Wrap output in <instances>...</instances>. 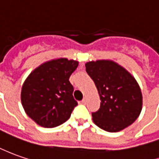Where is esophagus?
<instances>
[{
  "mask_svg": "<svg viewBox=\"0 0 159 159\" xmlns=\"http://www.w3.org/2000/svg\"><path fill=\"white\" fill-rule=\"evenodd\" d=\"M81 102H82V103H86V98H84V99H83V100H82V101H81Z\"/></svg>",
  "mask_w": 159,
  "mask_h": 159,
  "instance_id": "obj_1",
  "label": "esophagus"
}]
</instances>
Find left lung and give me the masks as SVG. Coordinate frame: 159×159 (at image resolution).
<instances>
[{
    "label": "left lung",
    "instance_id": "obj_1",
    "mask_svg": "<svg viewBox=\"0 0 159 159\" xmlns=\"http://www.w3.org/2000/svg\"><path fill=\"white\" fill-rule=\"evenodd\" d=\"M85 67L101 100L99 110L92 113L94 123L109 132L132 125L142 110V93L135 78L114 61H89Z\"/></svg>",
    "mask_w": 159,
    "mask_h": 159
}]
</instances>
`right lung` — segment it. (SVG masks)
I'll return each mask as SVG.
<instances>
[{"mask_svg":"<svg viewBox=\"0 0 159 159\" xmlns=\"http://www.w3.org/2000/svg\"><path fill=\"white\" fill-rule=\"evenodd\" d=\"M78 61L60 58L36 68L21 88V103L27 115L37 125L54 128L65 123L77 102L70 76Z\"/></svg>","mask_w":159,"mask_h":159,"instance_id":"add662e5","label":"right lung"}]
</instances>
